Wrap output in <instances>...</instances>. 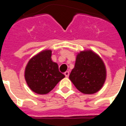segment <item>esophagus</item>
I'll list each match as a JSON object with an SVG mask.
<instances>
[{"label":"esophagus","instance_id":"34e87169","mask_svg":"<svg viewBox=\"0 0 126 126\" xmlns=\"http://www.w3.org/2000/svg\"><path fill=\"white\" fill-rule=\"evenodd\" d=\"M64 75H65L66 77H69V71H66L65 73H64Z\"/></svg>","mask_w":126,"mask_h":126}]
</instances>
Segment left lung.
Here are the masks:
<instances>
[{
  "label": "left lung",
  "mask_w": 126,
  "mask_h": 126,
  "mask_svg": "<svg viewBox=\"0 0 126 126\" xmlns=\"http://www.w3.org/2000/svg\"><path fill=\"white\" fill-rule=\"evenodd\" d=\"M106 78V66L97 54L91 50L78 53L69 79L80 92L83 94L96 93L102 88Z\"/></svg>",
  "instance_id": "1"
}]
</instances>
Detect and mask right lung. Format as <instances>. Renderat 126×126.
Returning a JSON list of instances; mask_svg holds the SVG:
<instances>
[{"label": "right lung", "mask_w": 126, "mask_h": 126, "mask_svg": "<svg viewBox=\"0 0 126 126\" xmlns=\"http://www.w3.org/2000/svg\"><path fill=\"white\" fill-rule=\"evenodd\" d=\"M52 50H45L28 62L24 78L33 92L39 94L50 93L65 76L59 71L58 64L52 60Z\"/></svg>", "instance_id": "obj_1"}]
</instances>
